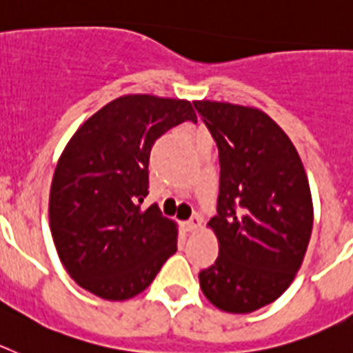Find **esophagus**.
<instances>
[{
  "instance_id": "34e87169",
  "label": "esophagus",
  "mask_w": 353,
  "mask_h": 353,
  "mask_svg": "<svg viewBox=\"0 0 353 353\" xmlns=\"http://www.w3.org/2000/svg\"><path fill=\"white\" fill-rule=\"evenodd\" d=\"M199 225H201V219H199L197 214H195V216H192V219L186 220V222L183 223V228H185V231H186V232H194V231H197Z\"/></svg>"
}]
</instances>
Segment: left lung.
Instances as JSON below:
<instances>
[{"label":"left lung","mask_w":353,"mask_h":353,"mask_svg":"<svg viewBox=\"0 0 353 353\" xmlns=\"http://www.w3.org/2000/svg\"><path fill=\"white\" fill-rule=\"evenodd\" d=\"M195 110L219 147L220 194L210 220L220 252L199 274L222 311L252 312L283 295L304 261L312 201L295 145L265 112L216 101Z\"/></svg>","instance_id":"1"}]
</instances>
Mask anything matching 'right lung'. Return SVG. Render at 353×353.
I'll return each instance as SVG.
<instances>
[{"label":"right lung","mask_w":353,"mask_h":353,"mask_svg":"<svg viewBox=\"0 0 353 353\" xmlns=\"http://www.w3.org/2000/svg\"><path fill=\"white\" fill-rule=\"evenodd\" d=\"M197 122L185 99L122 96L74 133L54 168L49 225L67 274L104 300H128L177 250V229L149 194V156L161 134Z\"/></svg>","instance_id":"1"}]
</instances>
